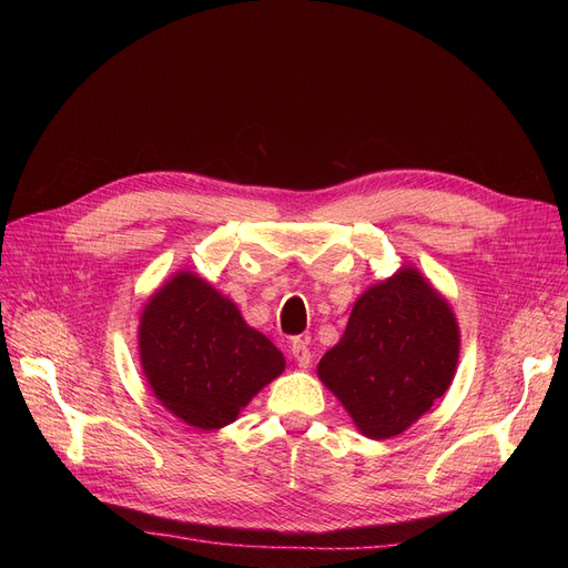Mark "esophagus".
<instances>
[{
  "label": "esophagus",
  "mask_w": 568,
  "mask_h": 568,
  "mask_svg": "<svg viewBox=\"0 0 568 568\" xmlns=\"http://www.w3.org/2000/svg\"><path fill=\"white\" fill-rule=\"evenodd\" d=\"M290 352H292V356H294L296 366H300V368H308V366H311L313 356H311V349H308L306 341H300V338L292 341V347H290Z\"/></svg>",
  "instance_id": "obj_1"
}]
</instances>
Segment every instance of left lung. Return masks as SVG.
I'll return each instance as SVG.
<instances>
[{
    "label": "left lung",
    "mask_w": 568,
    "mask_h": 568,
    "mask_svg": "<svg viewBox=\"0 0 568 568\" xmlns=\"http://www.w3.org/2000/svg\"><path fill=\"white\" fill-rule=\"evenodd\" d=\"M460 332L449 302L412 266L356 300L317 375L371 439L407 430L449 389Z\"/></svg>",
    "instance_id": "left-lung-1"
}]
</instances>
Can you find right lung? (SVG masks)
Returning <instances> with one entry per match:
<instances>
[{"instance_id": "obj_1", "label": "right lung", "mask_w": 568, "mask_h": 568, "mask_svg": "<svg viewBox=\"0 0 568 568\" xmlns=\"http://www.w3.org/2000/svg\"><path fill=\"white\" fill-rule=\"evenodd\" d=\"M140 364L176 419L216 430L285 371L281 349L191 272L174 274L142 308Z\"/></svg>"}]
</instances>
